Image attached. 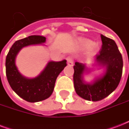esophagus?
<instances>
[{
	"label": "esophagus",
	"instance_id": "34e87169",
	"mask_svg": "<svg viewBox=\"0 0 129 129\" xmlns=\"http://www.w3.org/2000/svg\"><path fill=\"white\" fill-rule=\"evenodd\" d=\"M67 61H68V65L69 66H73V65H74V60H73L72 57H67Z\"/></svg>",
	"mask_w": 129,
	"mask_h": 129
}]
</instances>
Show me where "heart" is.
I'll return each instance as SVG.
<instances>
[{
    "mask_svg": "<svg viewBox=\"0 0 129 129\" xmlns=\"http://www.w3.org/2000/svg\"><path fill=\"white\" fill-rule=\"evenodd\" d=\"M83 44H84V45L86 47H90L92 44H93V43L91 41H90V40H84L83 41ZM96 49H97V46L96 45H92L91 47V51L92 52H94L96 50Z\"/></svg>",
    "mask_w": 129,
    "mask_h": 129,
    "instance_id": "obj_1",
    "label": "heart"
}]
</instances>
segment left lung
Returning <instances> with one entry per match:
<instances>
[{
	"mask_svg": "<svg viewBox=\"0 0 129 129\" xmlns=\"http://www.w3.org/2000/svg\"><path fill=\"white\" fill-rule=\"evenodd\" d=\"M102 45L96 62L106 68V72L92 83H86L83 75L86 68L84 63H75L74 84L77 94L89 101H99L112 93L120 82L122 73V55L114 40L101 35Z\"/></svg>",
	"mask_w": 129,
	"mask_h": 129,
	"instance_id": "left-lung-1",
	"label": "left lung"
}]
</instances>
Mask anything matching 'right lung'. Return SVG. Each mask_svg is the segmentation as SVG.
<instances>
[{
  "instance_id": "1",
  "label": "right lung",
  "mask_w": 129,
  "mask_h": 129,
  "mask_svg": "<svg viewBox=\"0 0 129 129\" xmlns=\"http://www.w3.org/2000/svg\"><path fill=\"white\" fill-rule=\"evenodd\" d=\"M46 38L31 35L15 41L6 58V75L11 88L21 98L29 102H37L48 98L54 89L58 75L67 66L66 60L49 61L40 74L34 78H27L21 74L15 65L17 54L24 47L41 44Z\"/></svg>"
}]
</instances>
